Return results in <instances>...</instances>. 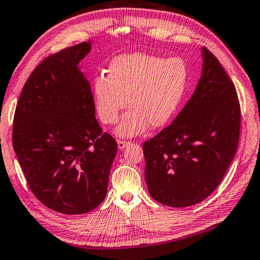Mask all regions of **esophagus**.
Returning a JSON list of instances; mask_svg holds the SVG:
<instances>
[{"label": "esophagus", "instance_id": "34e87169", "mask_svg": "<svg viewBox=\"0 0 260 260\" xmlns=\"http://www.w3.org/2000/svg\"><path fill=\"white\" fill-rule=\"evenodd\" d=\"M130 143L129 142H125V140H117V146H118V148H120V149L125 148Z\"/></svg>", "mask_w": 260, "mask_h": 260}]
</instances>
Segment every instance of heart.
<instances>
[{
  "label": "heart",
  "mask_w": 260,
  "mask_h": 260,
  "mask_svg": "<svg viewBox=\"0 0 260 260\" xmlns=\"http://www.w3.org/2000/svg\"><path fill=\"white\" fill-rule=\"evenodd\" d=\"M187 63L169 58L134 52L117 56L109 63L106 75L92 83V103L99 120L115 124L120 114L130 107L115 129L118 137H135L149 126L167 125L183 102L188 86Z\"/></svg>",
  "instance_id": "heart-1"
}]
</instances>
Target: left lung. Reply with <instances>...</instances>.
<instances>
[{
    "label": "left lung",
    "mask_w": 260,
    "mask_h": 260,
    "mask_svg": "<svg viewBox=\"0 0 260 260\" xmlns=\"http://www.w3.org/2000/svg\"><path fill=\"white\" fill-rule=\"evenodd\" d=\"M201 56L202 73L193 95L169 126L143 144L148 193L172 208L207 199L224 178L239 144L235 86L207 48Z\"/></svg>",
    "instance_id": "8db88e82"
}]
</instances>
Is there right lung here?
Returning a JSON list of instances; mask_svg holds the SVG:
<instances>
[{
	"mask_svg": "<svg viewBox=\"0 0 260 260\" xmlns=\"http://www.w3.org/2000/svg\"><path fill=\"white\" fill-rule=\"evenodd\" d=\"M91 41L45 58L22 88L12 144L31 192L51 210L82 215L107 194L117 144L103 133L79 66Z\"/></svg>",
	"mask_w": 260,
	"mask_h": 260,
	"instance_id": "1",
	"label": "right lung"
}]
</instances>
